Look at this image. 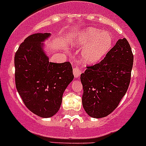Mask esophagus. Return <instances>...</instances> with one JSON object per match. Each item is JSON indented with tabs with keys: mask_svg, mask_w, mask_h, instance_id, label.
Returning a JSON list of instances; mask_svg holds the SVG:
<instances>
[{
	"mask_svg": "<svg viewBox=\"0 0 146 146\" xmlns=\"http://www.w3.org/2000/svg\"><path fill=\"white\" fill-rule=\"evenodd\" d=\"M73 72L75 78H78L80 76V74L82 73V69L78 64H76L74 68H73Z\"/></svg>",
	"mask_w": 146,
	"mask_h": 146,
	"instance_id": "34e87169",
	"label": "esophagus"
}]
</instances>
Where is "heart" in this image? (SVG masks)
<instances>
[{"mask_svg":"<svg viewBox=\"0 0 146 146\" xmlns=\"http://www.w3.org/2000/svg\"><path fill=\"white\" fill-rule=\"evenodd\" d=\"M112 36L108 32L97 28L84 29L74 39L73 44L77 48L83 47L81 58L87 64H95L102 59L111 49Z\"/></svg>","mask_w":146,"mask_h":146,"instance_id":"1","label":"heart"}]
</instances>
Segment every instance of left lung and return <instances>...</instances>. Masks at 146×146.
I'll return each mask as SVG.
<instances>
[{
	"mask_svg": "<svg viewBox=\"0 0 146 146\" xmlns=\"http://www.w3.org/2000/svg\"><path fill=\"white\" fill-rule=\"evenodd\" d=\"M133 64L130 44L123 38L117 41L102 61L87 66L80 80L82 106L88 115L102 118L117 108L129 88Z\"/></svg>",
	"mask_w": 146,
	"mask_h": 146,
	"instance_id": "1",
	"label": "left lung"
}]
</instances>
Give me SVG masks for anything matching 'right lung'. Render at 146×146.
<instances>
[{"label": "right lung", "mask_w": 146, "mask_h": 146, "mask_svg": "<svg viewBox=\"0 0 146 146\" xmlns=\"http://www.w3.org/2000/svg\"><path fill=\"white\" fill-rule=\"evenodd\" d=\"M50 33L30 35L15 55V78L19 95L28 110L43 118L59 110L63 94L73 80L70 62L51 63L44 52L42 42Z\"/></svg>", "instance_id": "add662e5"}]
</instances>
